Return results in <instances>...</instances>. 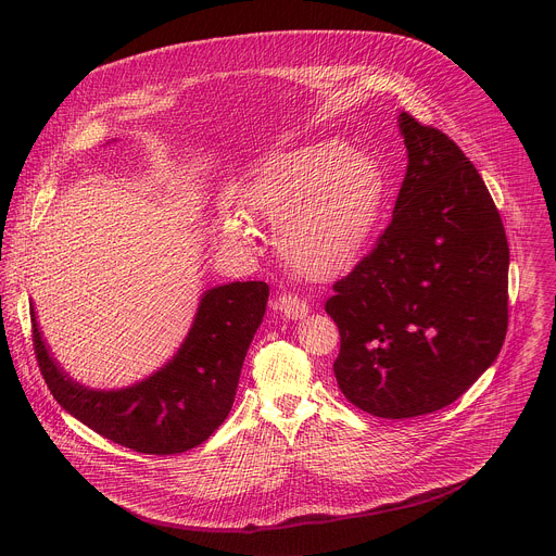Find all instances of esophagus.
<instances>
[{"label": "esophagus", "mask_w": 556, "mask_h": 556, "mask_svg": "<svg viewBox=\"0 0 556 556\" xmlns=\"http://www.w3.org/2000/svg\"><path fill=\"white\" fill-rule=\"evenodd\" d=\"M275 307L283 316H288V319H303V316L309 312V305L301 296H296V294H281L277 299Z\"/></svg>", "instance_id": "esophagus-1"}]
</instances>
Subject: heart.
<instances>
[{
	"label": "heart",
	"mask_w": 556,
	"mask_h": 556,
	"mask_svg": "<svg viewBox=\"0 0 556 556\" xmlns=\"http://www.w3.org/2000/svg\"><path fill=\"white\" fill-rule=\"evenodd\" d=\"M387 182L371 155L339 138L275 151L251 172L242 198L275 226V247L299 275L330 277L352 266L376 232ZM224 235L251 240L235 211L222 213Z\"/></svg>",
	"instance_id": "1"
}]
</instances>
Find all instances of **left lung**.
Here are the masks:
<instances>
[{"instance_id":"left-lung-1","label":"left lung","mask_w":556,"mask_h":556,"mask_svg":"<svg viewBox=\"0 0 556 556\" xmlns=\"http://www.w3.org/2000/svg\"><path fill=\"white\" fill-rule=\"evenodd\" d=\"M407 174L374 251L326 301L334 376L358 409L389 420L438 412L497 358L508 328V242L472 163L403 112Z\"/></svg>"}]
</instances>
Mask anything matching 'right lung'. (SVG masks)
I'll return each instance as SVG.
<instances>
[{
  "mask_svg": "<svg viewBox=\"0 0 556 556\" xmlns=\"http://www.w3.org/2000/svg\"><path fill=\"white\" fill-rule=\"evenodd\" d=\"M268 292L264 281L206 290L174 358L144 380L110 391L84 387L63 371L30 307L37 363L56 403L99 435L147 455L185 453L226 420Z\"/></svg>",
  "mask_w": 556,
  "mask_h": 556,
  "instance_id": "1",
  "label": "right lung"
}]
</instances>
